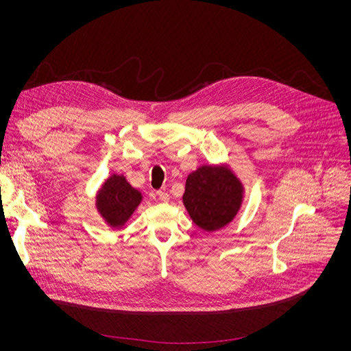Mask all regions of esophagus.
I'll return each instance as SVG.
<instances>
[{
    "label": "esophagus",
    "instance_id": "1",
    "mask_svg": "<svg viewBox=\"0 0 351 351\" xmlns=\"http://www.w3.org/2000/svg\"><path fill=\"white\" fill-rule=\"evenodd\" d=\"M156 195H158V197H159L162 202H169V195L166 193V192H163V191H158V192H156Z\"/></svg>",
    "mask_w": 351,
    "mask_h": 351
}]
</instances>
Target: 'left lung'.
Listing matches in <instances>:
<instances>
[{"mask_svg":"<svg viewBox=\"0 0 351 351\" xmlns=\"http://www.w3.org/2000/svg\"><path fill=\"white\" fill-rule=\"evenodd\" d=\"M242 197V183L230 169L205 165L188 176L183 205L200 229L213 232L232 222Z\"/></svg>","mask_w":351,"mask_h":351,"instance_id":"1","label":"left lung"}]
</instances>
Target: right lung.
<instances>
[{
	"label": "right lung",
	"mask_w": 351,
	"mask_h": 351,
	"mask_svg": "<svg viewBox=\"0 0 351 351\" xmlns=\"http://www.w3.org/2000/svg\"><path fill=\"white\" fill-rule=\"evenodd\" d=\"M141 200V192L129 185L125 176L112 175L98 192L97 208L109 226L121 228L135 212Z\"/></svg>",
	"instance_id": "right-lung-1"
}]
</instances>
